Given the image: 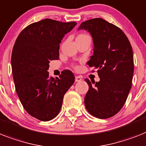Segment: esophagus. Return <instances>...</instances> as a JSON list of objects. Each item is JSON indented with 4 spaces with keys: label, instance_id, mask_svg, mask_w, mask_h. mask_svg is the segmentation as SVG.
Here are the masks:
<instances>
[{
    "label": "esophagus",
    "instance_id": "obj_1",
    "mask_svg": "<svg viewBox=\"0 0 146 146\" xmlns=\"http://www.w3.org/2000/svg\"><path fill=\"white\" fill-rule=\"evenodd\" d=\"M82 80L81 76H75V82H80Z\"/></svg>",
    "mask_w": 146,
    "mask_h": 146
}]
</instances>
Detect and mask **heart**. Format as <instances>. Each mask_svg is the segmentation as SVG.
I'll return each mask as SVG.
<instances>
[{
    "label": "heart",
    "instance_id": "heart-1",
    "mask_svg": "<svg viewBox=\"0 0 146 146\" xmlns=\"http://www.w3.org/2000/svg\"><path fill=\"white\" fill-rule=\"evenodd\" d=\"M86 36V35H84V34H81V35H79V36H78V37H79V36Z\"/></svg>",
    "mask_w": 146,
    "mask_h": 146
}]
</instances>
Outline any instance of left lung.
I'll use <instances>...</instances> for the list:
<instances>
[{
	"label": "left lung",
	"instance_id": "8db88e82",
	"mask_svg": "<svg viewBox=\"0 0 146 146\" xmlns=\"http://www.w3.org/2000/svg\"><path fill=\"white\" fill-rule=\"evenodd\" d=\"M90 33L93 40V55L87 62L97 69L100 78L92 84L85 81L89 90L84 98L87 111L98 119L119 113L129 94L133 74L132 47L121 29L101 18L81 23L78 30ZM94 72V71H92Z\"/></svg>",
	"mask_w": 146,
	"mask_h": 146
}]
</instances>
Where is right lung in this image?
<instances>
[{
	"instance_id": "right-lung-1",
	"label": "right lung",
	"mask_w": 146,
	"mask_h": 146,
	"mask_svg": "<svg viewBox=\"0 0 146 146\" xmlns=\"http://www.w3.org/2000/svg\"><path fill=\"white\" fill-rule=\"evenodd\" d=\"M77 25L45 19L25 27L12 52V69L17 95L33 117L50 121L60 113L64 95L74 82L71 71L49 76L50 60H58L61 40Z\"/></svg>"
}]
</instances>
